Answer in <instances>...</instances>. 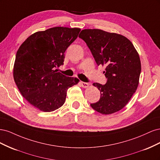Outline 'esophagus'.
Wrapping results in <instances>:
<instances>
[{
	"label": "esophagus",
	"mask_w": 160,
	"mask_h": 160,
	"mask_svg": "<svg viewBox=\"0 0 160 160\" xmlns=\"http://www.w3.org/2000/svg\"><path fill=\"white\" fill-rule=\"evenodd\" d=\"M80 83H81V85L82 88H89V83H85V82H83V81H81Z\"/></svg>",
	"instance_id": "1"
}]
</instances>
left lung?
Listing matches in <instances>:
<instances>
[{"mask_svg": "<svg viewBox=\"0 0 160 160\" xmlns=\"http://www.w3.org/2000/svg\"><path fill=\"white\" fill-rule=\"evenodd\" d=\"M79 37L88 46L98 65L105 66L108 81L94 83L101 93L99 101L91 106L98 112L109 115L122 109L136 91L142 67L132 42L120 34L100 29H84Z\"/></svg>", "mask_w": 160, "mask_h": 160, "instance_id": "8db88e82", "label": "left lung"}]
</instances>
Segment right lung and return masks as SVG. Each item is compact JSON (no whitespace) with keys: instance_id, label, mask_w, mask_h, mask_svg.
Segmentation results:
<instances>
[{"instance_id":"right-lung-1","label":"right lung","mask_w":160,"mask_h":160,"mask_svg":"<svg viewBox=\"0 0 160 160\" xmlns=\"http://www.w3.org/2000/svg\"><path fill=\"white\" fill-rule=\"evenodd\" d=\"M80 31L56 27L38 31L18 48L13 67L14 82L23 98L40 111L51 112L61 108L67 89L79 82L55 69L63 64L64 53Z\"/></svg>"}]
</instances>
